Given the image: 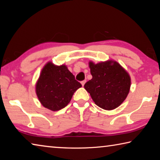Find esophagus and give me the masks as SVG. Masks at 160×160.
I'll list each match as a JSON object with an SVG mask.
<instances>
[{
    "mask_svg": "<svg viewBox=\"0 0 160 160\" xmlns=\"http://www.w3.org/2000/svg\"><path fill=\"white\" fill-rule=\"evenodd\" d=\"M85 82H86V80H82V82H81V84H82V86H84V85H85Z\"/></svg>",
    "mask_w": 160,
    "mask_h": 160,
    "instance_id": "esophagus-1",
    "label": "esophagus"
}]
</instances>
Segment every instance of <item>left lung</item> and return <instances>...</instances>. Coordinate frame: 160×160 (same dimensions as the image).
Masks as SVG:
<instances>
[{
  "mask_svg": "<svg viewBox=\"0 0 160 160\" xmlns=\"http://www.w3.org/2000/svg\"><path fill=\"white\" fill-rule=\"evenodd\" d=\"M92 78L84 87L94 103L102 109L112 110L126 99L131 87V78L116 61L94 64L90 62Z\"/></svg>",
  "mask_w": 160,
  "mask_h": 160,
  "instance_id": "left-lung-1",
  "label": "left lung"
}]
</instances>
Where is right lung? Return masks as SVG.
I'll return each instance as SVG.
<instances>
[{
  "label": "right lung",
  "mask_w": 160,
  "mask_h": 160,
  "mask_svg": "<svg viewBox=\"0 0 160 160\" xmlns=\"http://www.w3.org/2000/svg\"><path fill=\"white\" fill-rule=\"evenodd\" d=\"M81 87L66 66H56L48 63L38 80L36 92L43 106L55 112L66 107L75 92Z\"/></svg>",
  "instance_id": "add662e5"
}]
</instances>
